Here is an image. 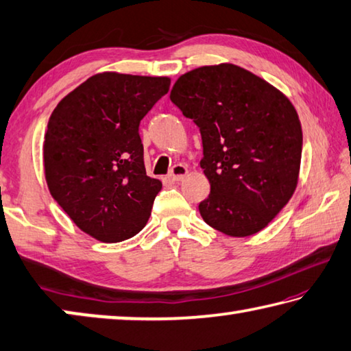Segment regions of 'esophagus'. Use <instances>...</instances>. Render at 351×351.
<instances>
[{
  "label": "esophagus",
  "instance_id": "34e87169",
  "mask_svg": "<svg viewBox=\"0 0 351 351\" xmlns=\"http://www.w3.org/2000/svg\"><path fill=\"white\" fill-rule=\"evenodd\" d=\"M189 173V169L186 167V165H182V164H176V165H173V169L170 170V173H169V178L171 181H181L184 176H186Z\"/></svg>",
  "mask_w": 351,
  "mask_h": 351
}]
</instances>
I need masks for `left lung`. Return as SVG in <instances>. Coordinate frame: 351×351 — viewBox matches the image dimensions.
Instances as JSON below:
<instances>
[{
	"label": "left lung",
	"mask_w": 351,
	"mask_h": 351,
	"mask_svg": "<svg viewBox=\"0 0 351 351\" xmlns=\"http://www.w3.org/2000/svg\"><path fill=\"white\" fill-rule=\"evenodd\" d=\"M170 100L197 123L203 139L199 164L210 193L198 206L201 217L229 237L260 232L299 181L302 127L293 104L232 63L182 74Z\"/></svg>",
	"instance_id": "8db88e82"
}]
</instances>
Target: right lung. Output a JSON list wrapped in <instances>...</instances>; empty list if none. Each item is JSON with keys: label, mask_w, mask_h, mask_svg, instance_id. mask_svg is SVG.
Segmentation results:
<instances>
[{"label": "right lung", "mask_w": 351, "mask_h": 351, "mask_svg": "<svg viewBox=\"0 0 351 351\" xmlns=\"http://www.w3.org/2000/svg\"><path fill=\"white\" fill-rule=\"evenodd\" d=\"M169 77L96 74L52 111L43 144L47 187L83 232L104 243L147 224L162 182L147 176L139 123Z\"/></svg>", "instance_id": "1"}]
</instances>
